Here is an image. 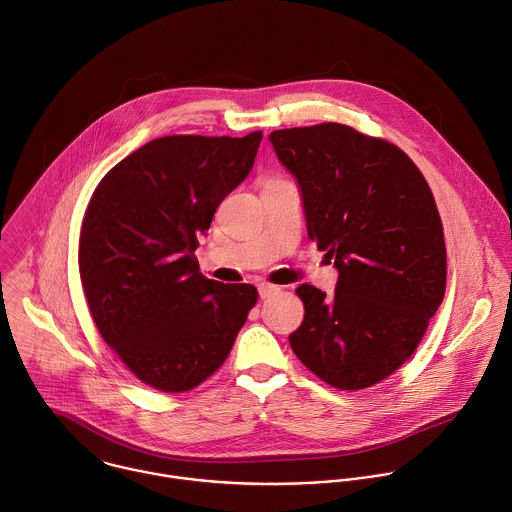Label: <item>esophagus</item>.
I'll use <instances>...</instances> for the list:
<instances>
[{
	"label": "esophagus",
	"mask_w": 512,
	"mask_h": 512,
	"mask_svg": "<svg viewBox=\"0 0 512 512\" xmlns=\"http://www.w3.org/2000/svg\"><path fill=\"white\" fill-rule=\"evenodd\" d=\"M257 289H259V297H261V299L271 297L273 293H277V291H279V287H275V285H271V283H259V285H257Z\"/></svg>",
	"instance_id": "esophagus-1"
}]
</instances>
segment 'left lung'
Wrapping results in <instances>:
<instances>
[{"mask_svg":"<svg viewBox=\"0 0 512 512\" xmlns=\"http://www.w3.org/2000/svg\"><path fill=\"white\" fill-rule=\"evenodd\" d=\"M269 141L297 179L309 239L339 271L329 297L297 289L305 317L291 349L337 389L371 387L413 355L445 297L435 197L409 155L349 125L279 129Z\"/></svg>","mask_w":512,"mask_h":512,"instance_id":"8db88e82","label":"left lung"}]
</instances>
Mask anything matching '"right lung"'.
<instances>
[{
  "mask_svg": "<svg viewBox=\"0 0 512 512\" xmlns=\"http://www.w3.org/2000/svg\"><path fill=\"white\" fill-rule=\"evenodd\" d=\"M263 135L159 137L97 185L79 273L103 341L145 385L183 393L227 359L257 289L199 273L193 255L219 203L249 175Z\"/></svg>",
  "mask_w": 512,
  "mask_h": 512,
  "instance_id": "1",
  "label": "right lung"
}]
</instances>
